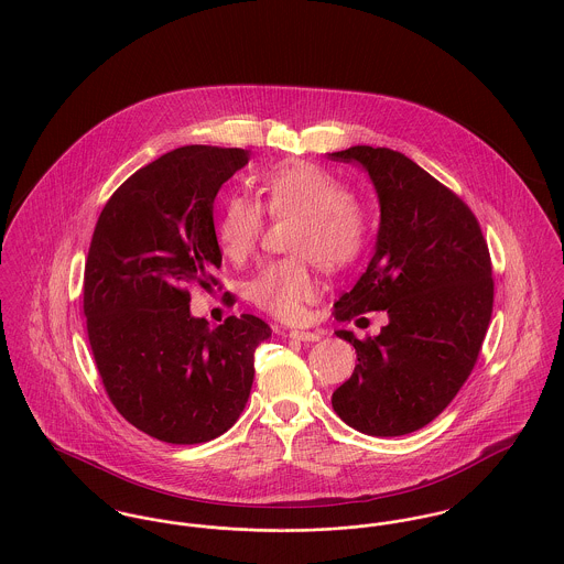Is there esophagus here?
Masks as SVG:
<instances>
[{"mask_svg": "<svg viewBox=\"0 0 564 564\" xmlns=\"http://www.w3.org/2000/svg\"><path fill=\"white\" fill-rule=\"evenodd\" d=\"M289 338H293V340H302V343H313V340H319V338H322V334H319V332L291 329V332H289Z\"/></svg>", "mask_w": 564, "mask_h": 564, "instance_id": "34e87169", "label": "esophagus"}]
</instances>
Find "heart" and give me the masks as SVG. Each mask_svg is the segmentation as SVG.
<instances>
[{
	"instance_id": "heart-1",
	"label": "heart",
	"mask_w": 564,
	"mask_h": 564,
	"mask_svg": "<svg viewBox=\"0 0 564 564\" xmlns=\"http://www.w3.org/2000/svg\"><path fill=\"white\" fill-rule=\"evenodd\" d=\"M269 217H297L289 249L300 253L267 262L247 282V300L282 322H300L319 284L311 258L325 271H343L365 253L371 237L367 206L347 191L345 182L315 162H282L258 180ZM217 242L232 262L247 260L264 232V212L247 195L224 199L217 219Z\"/></svg>"
}]
</instances>
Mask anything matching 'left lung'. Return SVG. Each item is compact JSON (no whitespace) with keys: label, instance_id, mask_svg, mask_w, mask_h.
I'll list each match as a JSON object with an SVG mask.
<instances>
[{"label":"left lung","instance_id":"1","mask_svg":"<svg viewBox=\"0 0 564 564\" xmlns=\"http://www.w3.org/2000/svg\"><path fill=\"white\" fill-rule=\"evenodd\" d=\"M329 159L362 164L380 199L376 253L334 317L389 315L378 336L336 332L358 365L332 405L362 434L402 436L436 419L476 367L492 313L488 245L471 208L400 152L356 145Z\"/></svg>","mask_w":564,"mask_h":564}]
</instances>
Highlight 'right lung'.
I'll list each match as a JSON object with an SVG mask.
<instances>
[{"label": "right lung", "mask_w": 564, "mask_h": 564, "mask_svg": "<svg viewBox=\"0 0 564 564\" xmlns=\"http://www.w3.org/2000/svg\"><path fill=\"white\" fill-rule=\"evenodd\" d=\"M249 161L241 148L186 145L132 173L106 202L84 264V317L119 414L171 445L230 430L271 327L253 315L215 329L191 317V286L217 284L213 204Z\"/></svg>", "instance_id": "obj_1"}]
</instances>
